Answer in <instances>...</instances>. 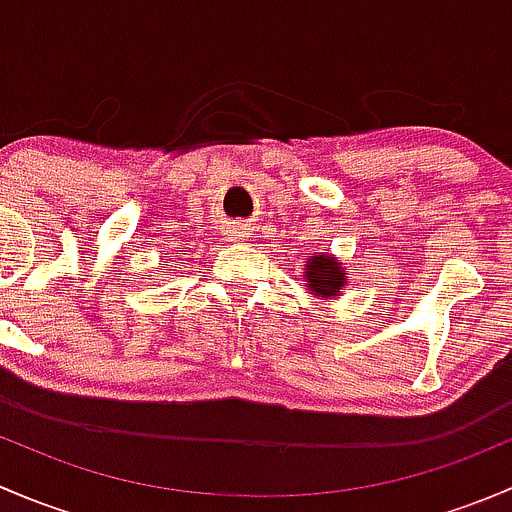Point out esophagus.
<instances>
[{"mask_svg":"<svg viewBox=\"0 0 512 512\" xmlns=\"http://www.w3.org/2000/svg\"><path fill=\"white\" fill-rule=\"evenodd\" d=\"M235 237L237 240H242V237H247V232H235Z\"/></svg>","mask_w":512,"mask_h":512,"instance_id":"obj_1","label":"esophagus"}]
</instances>
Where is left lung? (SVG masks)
Listing matches in <instances>:
<instances>
[{
  "label": "left lung",
  "mask_w": 512,
  "mask_h": 512,
  "mask_svg": "<svg viewBox=\"0 0 512 512\" xmlns=\"http://www.w3.org/2000/svg\"><path fill=\"white\" fill-rule=\"evenodd\" d=\"M344 275L347 272L339 267V262H334L332 257L317 255L307 265L309 292L322 294V297H334L339 292V287L344 285Z\"/></svg>",
  "instance_id": "8db88e82"
}]
</instances>
